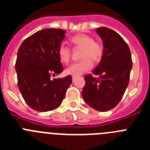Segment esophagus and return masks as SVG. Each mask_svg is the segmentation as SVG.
<instances>
[{"mask_svg":"<svg viewBox=\"0 0 150 150\" xmlns=\"http://www.w3.org/2000/svg\"><path fill=\"white\" fill-rule=\"evenodd\" d=\"M76 79V76H72V79H73V81H74V80H75V79Z\"/></svg>","mask_w":150,"mask_h":150,"instance_id":"1","label":"esophagus"}]
</instances>
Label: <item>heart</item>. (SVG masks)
Here are the masks:
<instances>
[{
  "label": "heart",
  "instance_id": "b5f03b06",
  "mask_svg": "<svg viewBox=\"0 0 150 150\" xmlns=\"http://www.w3.org/2000/svg\"><path fill=\"white\" fill-rule=\"evenodd\" d=\"M71 43L75 47L81 48L80 62L72 64L66 69V73L74 76H79L92 67V62L100 60L104 47L99 42L94 40L93 38L87 34H80L74 36L71 39ZM59 59L63 63L67 64L71 59V50L65 45L62 44L58 50Z\"/></svg>",
  "mask_w": 150,
  "mask_h": 150
}]
</instances>
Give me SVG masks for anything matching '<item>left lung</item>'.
Listing matches in <instances>:
<instances>
[{
  "instance_id": "8db88e82",
  "label": "left lung",
  "mask_w": 150,
  "mask_h": 150,
  "mask_svg": "<svg viewBox=\"0 0 150 150\" xmlns=\"http://www.w3.org/2000/svg\"><path fill=\"white\" fill-rule=\"evenodd\" d=\"M96 33L103 41L104 52L99 64L84 77L83 100L91 108L105 112L114 108L128 87L132 68L129 47L120 34L106 27L98 28Z\"/></svg>"
}]
</instances>
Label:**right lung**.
I'll list each match as a JSON object with an SVG mask.
<instances>
[{"mask_svg":"<svg viewBox=\"0 0 150 150\" xmlns=\"http://www.w3.org/2000/svg\"><path fill=\"white\" fill-rule=\"evenodd\" d=\"M65 33L62 29H43L25 40L18 48L15 67L18 89L36 111L59 107L72 83L71 76L50 78L63 71L58 50Z\"/></svg>","mask_w":150,"mask_h":150,"instance_id":"obj_1","label":"right lung"}]
</instances>
